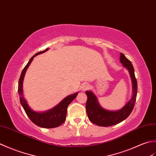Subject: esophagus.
Here are the masks:
<instances>
[{
  "instance_id": "obj_1",
  "label": "esophagus",
  "mask_w": 156,
  "mask_h": 156,
  "mask_svg": "<svg viewBox=\"0 0 156 156\" xmlns=\"http://www.w3.org/2000/svg\"><path fill=\"white\" fill-rule=\"evenodd\" d=\"M89 87V85L88 84L84 83V84H83L81 86V90L82 91H85V90L88 89Z\"/></svg>"
}]
</instances>
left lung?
I'll return each instance as SVG.
<instances>
[{
    "instance_id": "1",
    "label": "left lung",
    "mask_w": 156,
    "mask_h": 156,
    "mask_svg": "<svg viewBox=\"0 0 156 156\" xmlns=\"http://www.w3.org/2000/svg\"><path fill=\"white\" fill-rule=\"evenodd\" d=\"M120 62L123 66L129 71L130 77L132 81L133 95L131 99L128 101L123 108L117 111H108L100 105L98 98L93 92L86 91L85 93L87 96L86 103V111L89 119L93 123L99 126L109 127L125 120L130 115L136 101L137 93V84L136 78L135 77L134 69L131 61L128 60L125 55L121 53Z\"/></svg>"
}]
</instances>
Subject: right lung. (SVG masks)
<instances>
[{"mask_svg": "<svg viewBox=\"0 0 156 156\" xmlns=\"http://www.w3.org/2000/svg\"><path fill=\"white\" fill-rule=\"evenodd\" d=\"M48 49H46L43 51L39 52L30 58L29 63L27 64L25 68L20 75V77L19 81V86H18V92L20 97V104L23 106L24 110L27 113V116L29 117L31 122L34 123L37 126L43 127V128H54L57 127L63 124L66 119L67 115V109L68 105L73 101L77 95H78V92L74 93L73 95H70L65 98L64 99L58 103L57 105L55 106L53 108L50 110L46 111L44 112H34L33 109H30V107L27 104V102L23 96V79L25 77V73L27 69H28L31 62L33 60L34 57L37 55L41 54L46 52Z\"/></svg>", "mask_w": 156, "mask_h": 156, "instance_id": "1", "label": "right lung"}]
</instances>
